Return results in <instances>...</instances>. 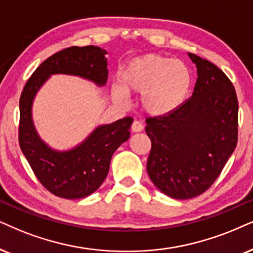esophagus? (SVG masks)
Returning <instances> with one entry per match:
<instances>
[{
  "mask_svg": "<svg viewBox=\"0 0 253 253\" xmlns=\"http://www.w3.org/2000/svg\"><path fill=\"white\" fill-rule=\"evenodd\" d=\"M130 129H132V132H141V130L143 129V125L140 123V121L134 120Z\"/></svg>",
  "mask_w": 253,
  "mask_h": 253,
  "instance_id": "obj_1",
  "label": "esophagus"
}]
</instances>
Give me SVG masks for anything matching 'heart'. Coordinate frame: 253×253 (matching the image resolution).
<instances>
[{"label": "heart", "instance_id": "b5f03b06", "mask_svg": "<svg viewBox=\"0 0 253 253\" xmlns=\"http://www.w3.org/2000/svg\"><path fill=\"white\" fill-rule=\"evenodd\" d=\"M119 83L112 91L116 100H126L125 91L142 93L143 110L153 117H165L184 103L191 87V73L181 60L149 53L127 63Z\"/></svg>", "mask_w": 253, "mask_h": 253}]
</instances>
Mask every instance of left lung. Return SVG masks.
Wrapping results in <instances>:
<instances>
[{
	"instance_id": "8db88e82",
	"label": "left lung",
	"mask_w": 253,
	"mask_h": 253,
	"mask_svg": "<svg viewBox=\"0 0 253 253\" xmlns=\"http://www.w3.org/2000/svg\"><path fill=\"white\" fill-rule=\"evenodd\" d=\"M197 68L191 98L165 117L146 119L152 141L147 171L159 190L188 200L211 187L238 140V100L215 64L188 53Z\"/></svg>"
}]
</instances>
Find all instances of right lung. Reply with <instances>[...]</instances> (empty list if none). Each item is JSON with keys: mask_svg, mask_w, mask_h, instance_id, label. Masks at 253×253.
<instances>
[{"mask_svg": "<svg viewBox=\"0 0 253 253\" xmlns=\"http://www.w3.org/2000/svg\"><path fill=\"white\" fill-rule=\"evenodd\" d=\"M106 50L71 46L44 60L31 75L20 98L18 140L36 177L51 194L68 200L84 198L105 181L113 153L129 139L133 118L98 126L81 145L56 150L38 135L33 121V103L38 89L52 75L78 76L104 86L108 70Z\"/></svg>", "mask_w": 253, "mask_h": 253, "instance_id": "right-lung-1", "label": "right lung"}]
</instances>
